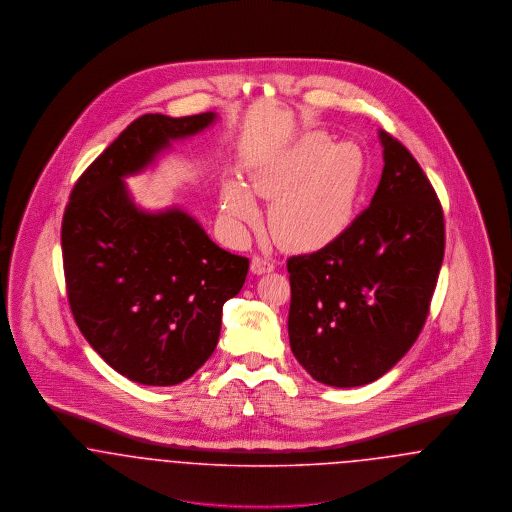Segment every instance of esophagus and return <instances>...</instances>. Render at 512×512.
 Masks as SVG:
<instances>
[{"mask_svg": "<svg viewBox=\"0 0 512 512\" xmlns=\"http://www.w3.org/2000/svg\"><path fill=\"white\" fill-rule=\"evenodd\" d=\"M272 270H274V263L268 261L265 257L255 255V257L251 259V272H253V274H267V272H272Z\"/></svg>", "mask_w": 512, "mask_h": 512, "instance_id": "obj_1", "label": "esophagus"}]
</instances>
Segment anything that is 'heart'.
<instances>
[{"label": "heart", "mask_w": 512, "mask_h": 512, "mask_svg": "<svg viewBox=\"0 0 512 512\" xmlns=\"http://www.w3.org/2000/svg\"><path fill=\"white\" fill-rule=\"evenodd\" d=\"M365 153L353 142L334 144L309 134L251 174L253 192L270 199L268 224L274 240L293 251L334 244L351 226L365 182ZM228 217L253 222L257 207L240 182L222 188Z\"/></svg>", "instance_id": "obj_1"}]
</instances>
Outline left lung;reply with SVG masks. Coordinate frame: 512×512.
<instances>
[{
	"instance_id": "1",
	"label": "left lung",
	"mask_w": 512,
	"mask_h": 512,
	"mask_svg": "<svg viewBox=\"0 0 512 512\" xmlns=\"http://www.w3.org/2000/svg\"><path fill=\"white\" fill-rule=\"evenodd\" d=\"M384 171L370 205L334 244L288 259V334L318 382L365 386L413 347L445 251L436 190L411 151L380 130Z\"/></svg>"
}]
</instances>
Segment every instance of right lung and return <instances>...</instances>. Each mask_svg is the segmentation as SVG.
Masks as SVG:
<instances>
[{
	"label": "right lung",
	"mask_w": 512,
	"mask_h": 512,
	"mask_svg": "<svg viewBox=\"0 0 512 512\" xmlns=\"http://www.w3.org/2000/svg\"><path fill=\"white\" fill-rule=\"evenodd\" d=\"M215 117L130 122L76 180L63 215L74 320L107 365L144 386L180 384L213 355L222 305L242 290L249 259L220 249L180 209L140 211L122 178Z\"/></svg>",
	"instance_id": "1"
}]
</instances>
